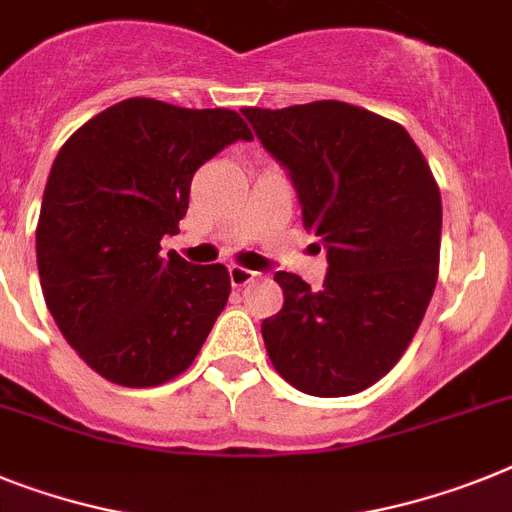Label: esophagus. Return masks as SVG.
<instances>
[{
  "mask_svg": "<svg viewBox=\"0 0 512 512\" xmlns=\"http://www.w3.org/2000/svg\"><path fill=\"white\" fill-rule=\"evenodd\" d=\"M229 278H231V286H236V289H242V286H247L249 281H255L257 273H255V270L244 268V265H231V268H229Z\"/></svg>",
  "mask_w": 512,
  "mask_h": 512,
  "instance_id": "1",
  "label": "esophagus"
}]
</instances>
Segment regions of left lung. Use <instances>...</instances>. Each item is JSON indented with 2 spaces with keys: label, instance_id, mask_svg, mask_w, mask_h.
Wrapping results in <instances>:
<instances>
[{
  "label": "left lung",
  "instance_id": "8db88e82",
  "mask_svg": "<svg viewBox=\"0 0 512 512\" xmlns=\"http://www.w3.org/2000/svg\"><path fill=\"white\" fill-rule=\"evenodd\" d=\"M291 174L304 229L328 247L315 291L278 270L270 362L307 395H354L385 377L422 325L440 270L442 203L432 169L393 119L343 101L242 109Z\"/></svg>",
  "mask_w": 512,
  "mask_h": 512
}]
</instances>
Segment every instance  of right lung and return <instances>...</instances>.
Returning <instances> with one entry per match:
<instances>
[{"label": "right lung", "instance_id": "1", "mask_svg": "<svg viewBox=\"0 0 512 512\" xmlns=\"http://www.w3.org/2000/svg\"><path fill=\"white\" fill-rule=\"evenodd\" d=\"M252 140L231 109L127 98L80 127L54 158L36 226L46 307L90 369L156 388L195 362L231 294L221 263L169 252L195 171Z\"/></svg>", "mask_w": 512, "mask_h": 512}]
</instances>
